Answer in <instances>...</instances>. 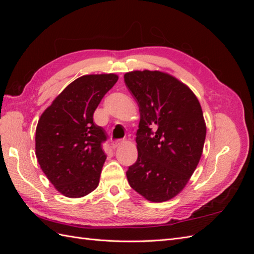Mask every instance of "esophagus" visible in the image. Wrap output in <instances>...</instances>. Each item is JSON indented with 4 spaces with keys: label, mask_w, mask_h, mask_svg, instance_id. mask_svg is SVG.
<instances>
[{
    "label": "esophagus",
    "mask_w": 254,
    "mask_h": 254,
    "mask_svg": "<svg viewBox=\"0 0 254 254\" xmlns=\"http://www.w3.org/2000/svg\"><path fill=\"white\" fill-rule=\"evenodd\" d=\"M122 144H124V141L123 140H118V141H114V142H112V148H117V147H119L120 145H122Z\"/></svg>",
    "instance_id": "obj_1"
}]
</instances>
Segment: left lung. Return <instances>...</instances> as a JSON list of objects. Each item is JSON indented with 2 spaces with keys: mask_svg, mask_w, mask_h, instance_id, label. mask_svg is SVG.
Returning <instances> with one entry per match:
<instances>
[{
  "mask_svg": "<svg viewBox=\"0 0 254 254\" xmlns=\"http://www.w3.org/2000/svg\"><path fill=\"white\" fill-rule=\"evenodd\" d=\"M124 80L141 118L128 182L149 201H167L187 186L201 158L206 133L201 106L187 84L164 72L132 71Z\"/></svg>",
  "mask_w": 254,
  "mask_h": 254,
  "instance_id": "left-lung-1",
  "label": "left lung"
}]
</instances>
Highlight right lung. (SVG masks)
I'll use <instances>...</instances> for the list:
<instances>
[{"label":"right lung","instance_id":"right-lung-1","mask_svg":"<svg viewBox=\"0 0 254 254\" xmlns=\"http://www.w3.org/2000/svg\"><path fill=\"white\" fill-rule=\"evenodd\" d=\"M115 74L84 75L75 79L41 114L36 129V156L56 190L70 198L94 190L106 161V131L93 122Z\"/></svg>","mask_w":254,"mask_h":254}]
</instances>
